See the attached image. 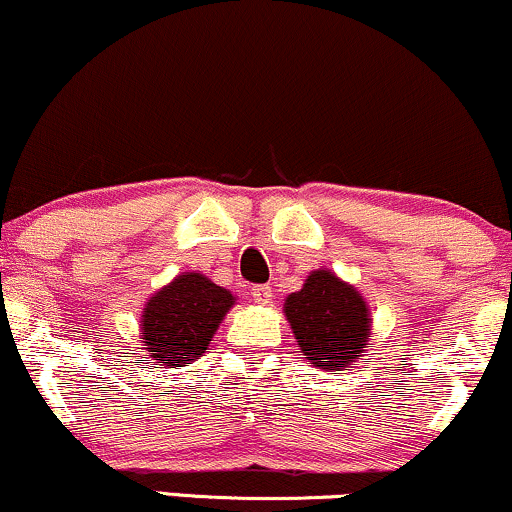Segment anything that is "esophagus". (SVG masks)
Returning a JSON list of instances; mask_svg holds the SVG:
<instances>
[{
    "label": "esophagus",
    "mask_w": 512,
    "mask_h": 512,
    "mask_svg": "<svg viewBox=\"0 0 512 512\" xmlns=\"http://www.w3.org/2000/svg\"><path fill=\"white\" fill-rule=\"evenodd\" d=\"M251 297H254V302L256 304H270L273 302V287H268V285H256L254 290H251Z\"/></svg>",
    "instance_id": "1"
}]
</instances>
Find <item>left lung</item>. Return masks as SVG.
I'll list each match as a JSON object with an SVG mask.
<instances>
[{
    "label": "left lung",
    "instance_id": "left-lung-1",
    "mask_svg": "<svg viewBox=\"0 0 512 512\" xmlns=\"http://www.w3.org/2000/svg\"><path fill=\"white\" fill-rule=\"evenodd\" d=\"M282 311L304 359L318 369H347L371 338L366 299L328 268L311 270L302 290L287 294Z\"/></svg>",
    "mask_w": 512,
    "mask_h": 512
}]
</instances>
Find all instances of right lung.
Returning a JSON list of instances; mask_svg holds the SVG:
<instances>
[{"mask_svg": "<svg viewBox=\"0 0 512 512\" xmlns=\"http://www.w3.org/2000/svg\"><path fill=\"white\" fill-rule=\"evenodd\" d=\"M237 297L203 273H182L143 306L141 342L160 366H186L210 347Z\"/></svg>", "mask_w": 512, "mask_h": 512, "instance_id": "add662e5", "label": "right lung"}]
</instances>
